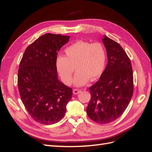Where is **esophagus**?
<instances>
[{
  "mask_svg": "<svg viewBox=\"0 0 152 152\" xmlns=\"http://www.w3.org/2000/svg\"><path fill=\"white\" fill-rule=\"evenodd\" d=\"M80 92H81V90H80V89H73V93L74 94H79V93H80Z\"/></svg>",
  "mask_w": 152,
  "mask_h": 152,
  "instance_id": "obj_1",
  "label": "esophagus"
}]
</instances>
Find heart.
<instances>
[{
	"instance_id": "b5f03b06",
	"label": "heart",
	"mask_w": 152,
	"mask_h": 152,
	"mask_svg": "<svg viewBox=\"0 0 152 152\" xmlns=\"http://www.w3.org/2000/svg\"><path fill=\"white\" fill-rule=\"evenodd\" d=\"M65 56H58L56 66L64 83L69 85L75 69L73 82L77 86L97 80L103 74L107 63V53L100 42L77 41L65 49Z\"/></svg>"
}]
</instances>
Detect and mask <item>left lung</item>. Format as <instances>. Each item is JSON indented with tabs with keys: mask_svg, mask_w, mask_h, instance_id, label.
<instances>
[{
	"mask_svg": "<svg viewBox=\"0 0 152 152\" xmlns=\"http://www.w3.org/2000/svg\"><path fill=\"white\" fill-rule=\"evenodd\" d=\"M102 40L108 63L99 80L89 88L91 98L86 112L92 121L106 124L117 120L125 111L134 84L131 63L125 50L107 36Z\"/></svg>",
	"mask_w": 152,
	"mask_h": 152,
	"instance_id": "left-lung-1",
	"label": "left lung"
}]
</instances>
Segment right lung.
<instances>
[{"instance_id":"obj_1","label":"right lung","mask_w":152,"mask_h":152,"mask_svg":"<svg viewBox=\"0 0 152 152\" xmlns=\"http://www.w3.org/2000/svg\"><path fill=\"white\" fill-rule=\"evenodd\" d=\"M70 36L45 34L26 48L20 63L18 86L21 99L34 121L58 122L66 112L72 89L58 79V52Z\"/></svg>"}]
</instances>
